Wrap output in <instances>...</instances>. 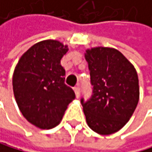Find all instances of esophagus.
I'll use <instances>...</instances> for the list:
<instances>
[{
	"label": "esophagus",
	"instance_id": "1",
	"mask_svg": "<svg viewBox=\"0 0 152 152\" xmlns=\"http://www.w3.org/2000/svg\"><path fill=\"white\" fill-rule=\"evenodd\" d=\"M74 91H75V96H77V98L79 97V95H80V88L78 86L77 87H75L74 88Z\"/></svg>",
	"mask_w": 152,
	"mask_h": 152
}]
</instances>
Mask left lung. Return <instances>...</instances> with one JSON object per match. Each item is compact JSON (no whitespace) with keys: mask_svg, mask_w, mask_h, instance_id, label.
I'll return each instance as SVG.
<instances>
[{"mask_svg":"<svg viewBox=\"0 0 152 152\" xmlns=\"http://www.w3.org/2000/svg\"><path fill=\"white\" fill-rule=\"evenodd\" d=\"M93 94L84 101L88 126L101 135L121 129L132 117L139 101V81L134 66L118 50L94 47L85 53Z\"/></svg>","mask_w":152,"mask_h":152,"instance_id":"8db88e82","label":"left lung"}]
</instances>
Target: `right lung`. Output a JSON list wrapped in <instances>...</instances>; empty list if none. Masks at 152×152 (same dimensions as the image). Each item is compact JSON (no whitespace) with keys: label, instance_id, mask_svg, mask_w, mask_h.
I'll use <instances>...</instances> for the list:
<instances>
[{"label":"right lung","instance_id":"right-lung-1","mask_svg":"<svg viewBox=\"0 0 152 152\" xmlns=\"http://www.w3.org/2000/svg\"><path fill=\"white\" fill-rule=\"evenodd\" d=\"M68 46L58 40L39 41L26 51L17 63L12 84L16 102L25 119L37 128L58 126L75 95L64 83L60 59Z\"/></svg>","mask_w":152,"mask_h":152}]
</instances>
